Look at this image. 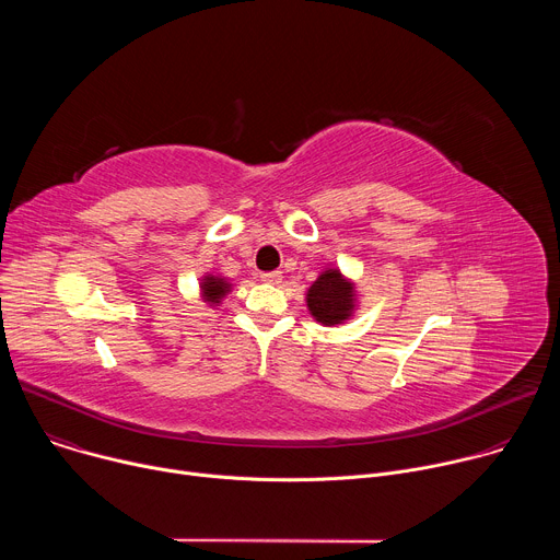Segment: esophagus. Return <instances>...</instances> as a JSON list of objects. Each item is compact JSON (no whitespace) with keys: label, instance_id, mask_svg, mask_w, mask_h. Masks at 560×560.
Wrapping results in <instances>:
<instances>
[{"label":"esophagus","instance_id":"esophagus-1","mask_svg":"<svg viewBox=\"0 0 560 560\" xmlns=\"http://www.w3.org/2000/svg\"><path fill=\"white\" fill-rule=\"evenodd\" d=\"M281 279H283V275H281L279 270H272V272H264V275H261V281H264V283H270V285H279Z\"/></svg>","mask_w":560,"mask_h":560}]
</instances>
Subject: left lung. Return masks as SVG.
Returning <instances> with one entry per match:
<instances>
[{
  "instance_id": "8db88e82",
  "label": "left lung",
  "mask_w": 560,
  "mask_h": 560,
  "mask_svg": "<svg viewBox=\"0 0 560 560\" xmlns=\"http://www.w3.org/2000/svg\"><path fill=\"white\" fill-rule=\"evenodd\" d=\"M354 281L343 277L339 268H326L307 288L305 303L310 314L324 326H339L357 310Z\"/></svg>"
}]
</instances>
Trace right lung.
<instances>
[{
  "label": "right lung",
  "instance_id": "1",
  "mask_svg": "<svg viewBox=\"0 0 560 560\" xmlns=\"http://www.w3.org/2000/svg\"><path fill=\"white\" fill-rule=\"evenodd\" d=\"M230 288H232V283H228V279H223L219 275H203L201 283H199L201 299L206 303H210L212 307L221 303V299L230 292Z\"/></svg>",
  "mask_w": 560,
  "mask_h": 560
}]
</instances>
